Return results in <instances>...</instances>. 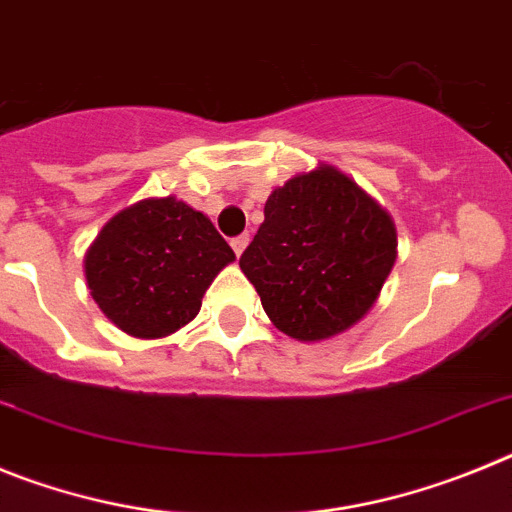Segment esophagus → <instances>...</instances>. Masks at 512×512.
I'll return each mask as SVG.
<instances>
[{"mask_svg":"<svg viewBox=\"0 0 512 512\" xmlns=\"http://www.w3.org/2000/svg\"><path fill=\"white\" fill-rule=\"evenodd\" d=\"M248 241H251V238H248V233H243V235H235L233 241H230V246H233L235 256H241V253H243V251H246Z\"/></svg>","mask_w":512,"mask_h":512,"instance_id":"34e87169","label":"esophagus"}]
</instances>
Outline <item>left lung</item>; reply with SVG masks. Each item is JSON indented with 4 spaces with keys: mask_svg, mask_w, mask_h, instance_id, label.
I'll use <instances>...</instances> for the list:
<instances>
[{
    "mask_svg": "<svg viewBox=\"0 0 512 512\" xmlns=\"http://www.w3.org/2000/svg\"><path fill=\"white\" fill-rule=\"evenodd\" d=\"M397 259L390 215L333 166L274 189L241 269L271 323L323 341L364 318Z\"/></svg>",
    "mask_w": 512,
    "mask_h": 512,
    "instance_id": "obj_1",
    "label": "left lung"
}]
</instances>
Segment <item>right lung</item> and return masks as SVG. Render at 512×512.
I'll return each mask as SVG.
<instances>
[{
    "label": "right lung",
    "mask_w": 512,
    "mask_h": 512,
    "mask_svg": "<svg viewBox=\"0 0 512 512\" xmlns=\"http://www.w3.org/2000/svg\"><path fill=\"white\" fill-rule=\"evenodd\" d=\"M233 248L174 197L117 212L87 251V284L107 318L135 338L169 336L200 312Z\"/></svg>",
    "instance_id": "1"
}]
</instances>
